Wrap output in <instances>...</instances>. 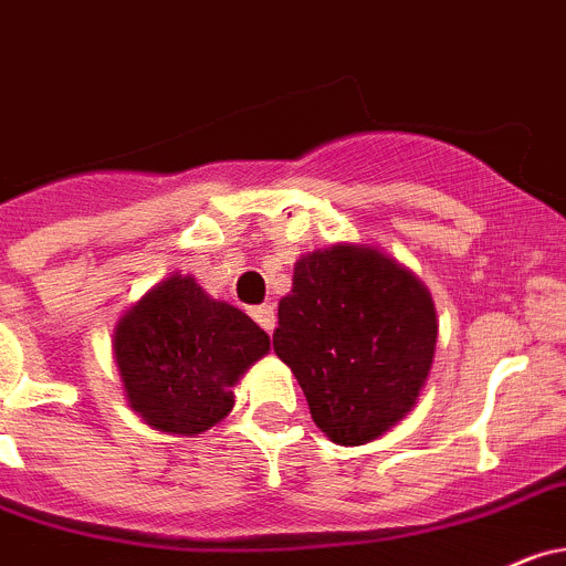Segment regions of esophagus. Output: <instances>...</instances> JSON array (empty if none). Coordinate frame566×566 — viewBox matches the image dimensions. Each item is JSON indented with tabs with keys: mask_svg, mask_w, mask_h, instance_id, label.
Instances as JSON below:
<instances>
[{
	"mask_svg": "<svg viewBox=\"0 0 566 566\" xmlns=\"http://www.w3.org/2000/svg\"><path fill=\"white\" fill-rule=\"evenodd\" d=\"M250 314H252V319L263 327V331L266 333L274 331V322H277V316H274L272 305H258V308H252Z\"/></svg>",
	"mask_w": 566,
	"mask_h": 566,
	"instance_id": "1",
	"label": "esophagus"
}]
</instances>
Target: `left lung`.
<instances>
[{"label": "left lung", "instance_id": "1", "mask_svg": "<svg viewBox=\"0 0 566 566\" xmlns=\"http://www.w3.org/2000/svg\"><path fill=\"white\" fill-rule=\"evenodd\" d=\"M311 417L336 444H364L400 422L433 364L428 289L378 250L336 244L294 266L272 333Z\"/></svg>", "mask_w": 566, "mask_h": 566}]
</instances>
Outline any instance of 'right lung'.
<instances>
[{
    "label": "right lung",
    "instance_id": "add662e5",
    "mask_svg": "<svg viewBox=\"0 0 566 566\" xmlns=\"http://www.w3.org/2000/svg\"><path fill=\"white\" fill-rule=\"evenodd\" d=\"M113 349L147 424L193 436L233 411L235 380L269 353V336L193 277L171 274L118 322Z\"/></svg>",
    "mask_w": 566,
    "mask_h": 566
}]
</instances>
